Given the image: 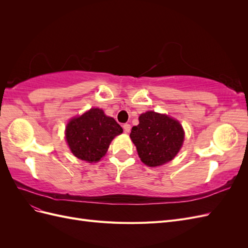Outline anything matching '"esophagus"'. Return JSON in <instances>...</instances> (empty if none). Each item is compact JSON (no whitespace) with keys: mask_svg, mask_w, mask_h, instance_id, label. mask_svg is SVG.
I'll return each mask as SVG.
<instances>
[{"mask_svg":"<svg viewBox=\"0 0 248 248\" xmlns=\"http://www.w3.org/2000/svg\"><path fill=\"white\" fill-rule=\"evenodd\" d=\"M123 129H124V131H125L126 133H128V132L130 131V129H131V126H130V124H128V123L124 124V125H123Z\"/></svg>","mask_w":248,"mask_h":248,"instance_id":"esophagus-1","label":"esophagus"}]
</instances>
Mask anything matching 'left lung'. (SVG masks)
<instances>
[{
	"instance_id": "left-lung-1",
	"label": "left lung",
	"mask_w": 248,
	"mask_h": 248,
	"mask_svg": "<svg viewBox=\"0 0 248 248\" xmlns=\"http://www.w3.org/2000/svg\"><path fill=\"white\" fill-rule=\"evenodd\" d=\"M139 121L132 127L130 138L140 160L149 167H158L174 158L184 140L180 123L155 111L141 114Z\"/></svg>"
}]
</instances>
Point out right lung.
Wrapping results in <instances>:
<instances>
[{
    "label": "right lung",
    "instance_id": "obj_1",
    "mask_svg": "<svg viewBox=\"0 0 248 248\" xmlns=\"http://www.w3.org/2000/svg\"><path fill=\"white\" fill-rule=\"evenodd\" d=\"M122 132L115 119L104 115L102 109L91 108L68 123L66 140L74 156L96 162L106 155L112 139Z\"/></svg>",
    "mask_w": 248,
    "mask_h": 248
}]
</instances>
